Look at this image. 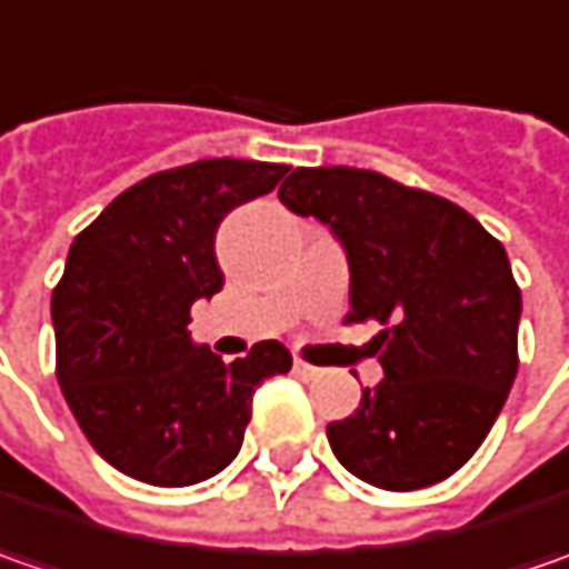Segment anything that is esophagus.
<instances>
[{"label":"esophagus","instance_id":"esophagus-1","mask_svg":"<svg viewBox=\"0 0 569 569\" xmlns=\"http://www.w3.org/2000/svg\"><path fill=\"white\" fill-rule=\"evenodd\" d=\"M295 373L300 377V380H317L319 367H313V363H307V361H300V358H297Z\"/></svg>","mask_w":569,"mask_h":569}]
</instances>
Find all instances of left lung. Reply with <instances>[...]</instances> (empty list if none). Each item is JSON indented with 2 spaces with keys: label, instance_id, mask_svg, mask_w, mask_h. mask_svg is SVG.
<instances>
[{
  "label": "left lung",
  "instance_id": "1",
  "mask_svg": "<svg viewBox=\"0 0 569 569\" xmlns=\"http://www.w3.org/2000/svg\"><path fill=\"white\" fill-rule=\"evenodd\" d=\"M278 199L341 243L348 319L386 326L370 341L382 380L326 427L336 459L382 491L443 481L513 389L522 297L507 250L466 208L373 170L297 167Z\"/></svg>",
  "mask_w": 569,
  "mask_h": 569
}]
</instances>
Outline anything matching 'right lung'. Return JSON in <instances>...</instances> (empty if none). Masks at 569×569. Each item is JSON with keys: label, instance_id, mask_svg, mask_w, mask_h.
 I'll use <instances>...</instances> for the list:
<instances>
[{"label": "right lung", "instance_id": "obj_1", "mask_svg": "<svg viewBox=\"0 0 569 569\" xmlns=\"http://www.w3.org/2000/svg\"><path fill=\"white\" fill-rule=\"evenodd\" d=\"M284 164L214 158L129 187L76 237L53 291L56 377L78 427L122 475L187 488L228 469L252 392L291 370L281 341L224 363L189 336V310L224 274L214 233Z\"/></svg>", "mask_w": 569, "mask_h": 569}]
</instances>
